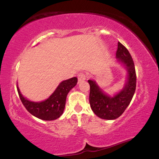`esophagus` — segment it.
Masks as SVG:
<instances>
[{
    "mask_svg": "<svg viewBox=\"0 0 159 159\" xmlns=\"http://www.w3.org/2000/svg\"><path fill=\"white\" fill-rule=\"evenodd\" d=\"M86 78H87V75L84 73H79L78 75V82H81L83 81H85Z\"/></svg>",
    "mask_w": 159,
    "mask_h": 159,
    "instance_id": "esophagus-1",
    "label": "esophagus"
}]
</instances>
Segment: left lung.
I'll return each instance as SVG.
<instances>
[{
	"instance_id": "obj_1",
	"label": "left lung",
	"mask_w": 159,
	"mask_h": 159,
	"mask_svg": "<svg viewBox=\"0 0 159 159\" xmlns=\"http://www.w3.org/2000/svg\"><path fill=\"white\" fill-rule=\"evenodd\" d=\"M117 61L127 69V81L123 90L113 97L104 93L96 81L89 80L90 105L94 114L104 120H115L123 114L132 101L136 89V72L134 61L128 49L118 42L116 52Z\"/></svg>"
}]
</instances>
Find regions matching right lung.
Here are the masks:
<instances>
[{
    "label": "right lung",
    "instance_id": "right-lung-1",
    "mask_svg": "<svg viewBox=\"0 0 159 159\" xmlns=\"http://www.w3.org/2000/svg\"><path fill=\"white\" fill-rule=\"evenodd\" d=\"M76 77L62 81L54 92L46 100L40 102L29 101L21 95L17 86V90L21 102L29 113L43 120H54L63 114L67 94L77 84Z\"/></svg>",
    "mask_w": 159,
    "mask_h": 159
}]
</instances>
